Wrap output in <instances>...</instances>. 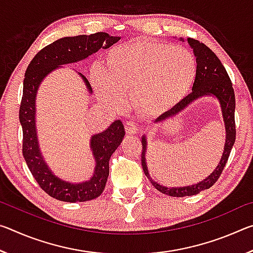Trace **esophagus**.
I'll return each mask as SVG.
<instances>
[{
	"instance_id": "esophagus-1",
	"label": "esophagus",
	"mask_w": 253,
	"mask_h": 253,
	"mask_svg": "<svg viewBox=\"0 0 253 253\" xmlns=\"http://www.w3.org/2000/svg\"><path fill=\"white\" fill-rule=\"evenodd\" d=\"M125 131H126V135H135L137 134V131H138V129H137V127L135 126L134 123L131 122H127L125 124Z\"/></svg>"
}]
</instances>
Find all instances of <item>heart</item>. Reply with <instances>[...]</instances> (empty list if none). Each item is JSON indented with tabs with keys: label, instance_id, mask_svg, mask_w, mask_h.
Masks as SVG:
<instances>
[{
	"label": "heart",
	"instance_id": "obj_1",
	"mask_svg": "<svg viewBox=\"0 0 253 253\" xmlns=\"http://www.w3.org/2000/svg\"><path fill=\"white\" fill-rule=\"evenodd\" d=\"M196 71L188 50L135 39L107 50L91 81L102 104L119 108L121 98L128 97L136 117L154 121L185 99Z\"/></svg>",
	"mask_w": 253,
	"mask_h": 253
}]
</instances>
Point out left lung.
I'll return each mask as SVG.
<instances>
[{
  "label": "left lung",
  "mask_w": 253,
  "mask_h": 253,
  "mask_svg": "<svg viewBox=\"0 0 253 253\" xmlns=\"http://www.w3.org/2000/svg\"><path fill=\"white\" fill-rule=\"evenodd\" d=\"M179 40L184 42L183 38H179ZM187 42L191 48L193 49V53L196 58V65H198L196 66L198 71H196V78L193 88H192V92L185 97V99L181 104H178L173 109L169 110L168 113H165L161 117H158L155 123L158 124L169 121V118L176 116V115H178L195 100H198L202 97L212 96L216 98L220 102L222 117H223V123L225 127V143L220 163L217 164L215 169L208 177H205L203 181L187 186L168 187L161 185L160 183L154 181L151 177V175H149L146 157H145L147 151V139L145 135L142 136V166L145 175L151 181L153 186L160 191L161 193L169 196H175V198H183V196L199 194L201 191L208 190V188L211 187L219 179L222 170H223L226 162H228L231 149H232L235 142V97L234 90L232 88V83H231L229 78L228 72H226L225 68L221 63L220 59L216 57L215 53L209 46H207L204 43H201L198 40L191 39V38H187Z\"/></svg>",
  "instance_id": "obj_1"
}]
</instances>
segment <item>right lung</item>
<instances>
[{"instance_id": "right-lung-1", "label": "right lung", "mask_w": 253, "mask_h": 253, "mask_svg": "<svg viewBox=\"0 0 253 253\" xmlns=\"http://www.w3.org/2000/svg\"><path fill=\"white\" fill-rule=\"evenodd\" d=\"M118 40H121V38L109 36L105 32L61 38L39 51L25 71L23 96L19 113L23 131V157L40 187L53 199L75 203L98 198L105 190L109 175V160L123 142L125 128L122 121L118 119L104 131L92 135L90 148L96 163L92 176L88 181L80 183L65 181L50 169L40 151L36 125L38 89L45 77L55 69L62 68L63 65L83 61L99 49H108ZM78 75L91 95L92 89L89 81L80 72Z\"/></svg>"}]
</instances>
